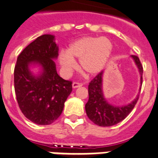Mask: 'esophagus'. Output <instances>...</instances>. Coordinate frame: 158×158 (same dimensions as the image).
I'll return each mask as SVG.
<instances>
[{
	"label": "esophagus",
	"mask_w": 158,
	"mask_h": 158,
	"mask_svg": "<svg viewBox=\"0 0 158 158\" xmlns=\"http://www.w3.org/2000/svg\"><path fill=\"white\" fill-rule=\"evenodd\" d=\"M82 86H83V83H77V82H74V83H72V87H73V88H77V87H82Z\"/></svg>",
	"instance_id": "esophagus-1"
}]
</instances>
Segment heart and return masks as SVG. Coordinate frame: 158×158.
<instances>
[{
	"mask_svg": "<svg viewBox=\"0 0 158 158\" xmlns=\"http://www.w3.org/2000/svg\"><path fill=\"white\" fill-rule=\"evenodd\" d=\"M112 51L111 41L105 37H83L76 39L67 47L66 53L59 55V63L65 72L75 67V59L79 60V67L87 75L101 72L108 63Z\"/></svg>",
	"mask_w": 158,
	"mask_h": 158,
	"instance_id": "heart-1",
	"label": "heart"
}]
</instances>
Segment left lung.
Wrapping results in <instances>:
<instances>
[{"mask_svg": "<svg viewBox=\"0 0 158 158\" xmlns=\"http://www.w3.org/2000/svg\"><path fill=\"white\" fill-rule=\"evenodd\" d=\"M135 65L140 74V89L142 84L143 67L138 57L132 55ZM104 71H101L91 81L88 85L89 99L85 105L86 113L94 124L101 127L112 126L125 119L136 105L139 94L133 100L125 105H114L106 99L103 91Z\"/></svg>", "mask_w": 158, "mask_h": 158, "instance_id": "obj_1", "label": "left lung"}]
</instances>
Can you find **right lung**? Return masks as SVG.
Wrapping results in <instances>:
<instances>
[{"mask_svg": "<svg viewBox=\"0 0 158 158\" xmlns=\"http://www.w3.org/2000/svg\"><path fill=\"white\" fill-rule=\"evenodd\" d=\"M59 46L52 34H43L18 55L14 68V89L18 105L27 119L39 125L60 116L72 91V83L56 70Z\"/></svg>", "mask_w": 158, "mask_h": 158, "instance_id": "add662e5", "label": "right lung"}]
</instances>
